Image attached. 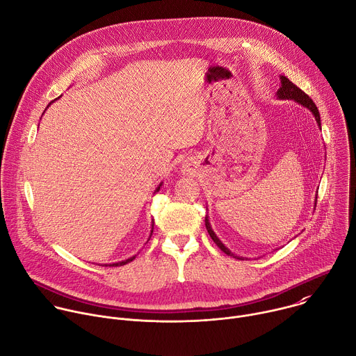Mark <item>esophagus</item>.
Instances as JSON below:
<instances>
[{
	"label": "esophagus",
	"instance_id": "34e87169",
	"mask_svg": "<svg viewBox=\"0 0 356 356\" xmlns=\"http://www.w3.org/2000/svg\"><path fill=\"white\" fill-rule=\"evenodd\" d=\"M190 170H191V169H190L188 166H183V172H184V173H190Z\"/></svg>",
	"mask_w": 356,
	"mask_h": 356
}]
</instances>
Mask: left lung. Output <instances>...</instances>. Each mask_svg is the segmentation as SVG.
Listing matches in <instances>:
<instances>
[{"mask_svg":"<svg viewBox=\"0 0 356 356\" xmlns=\"http://www.w3.org/2000/svg\"><path fill=\"white\" fill-rule=\"evenodd\" d=\"M280 79H281V86H280V89L277 90V99H280V100H293V102L299 103L300 106L306 107L307 110H310L312 114H313V117H314L316 123H317V126H318L320 130H321L320 113H318V108L316 107V104L313 103V100H312L302 89H299L296 85H293L286 76L280 75ZM316 201H317V197L314 198V208H316ZM205 226H207V230H208V233H209V236H211V239L215 242V245H216L225 254L232 256V257L238 259V260H243V257H239V256L233 254V253L220 242V239L218 238L216 233L213 232V229H212V226H211V223H209V216H208V215H205Z\"/></svg>","mask_w":356,"mask_h":356,"instance_id":"8db88e82","label":"left lung"}]
</instances>
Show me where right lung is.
<instances>
[{"mask_svg": "<svg viewBox=\"0 0 356 356\" xmlns=\"http://www.w3.org/2000/svg\"><path fill=\"white\" fill-rule=\"evenodd\" d=\"M57 99H60V97H57ZM57 99H54V100H53V102H50V103H49V106H50V104H51V103H54V102H56V100H57ZM49 106H47V107H49ZM162 184H163V181H161V183H159V186H158V187H156V188H155V191H154V194H156V193H158V191H159V190H161V187H162ZM152 232H154V220H152V227H151V234H152ZM151 234H149V238H151ZM149 238H148V241H149ZM148 241H147V242H148ZM134 259H136V256H133V257H130V259H126V260H123V261H117V263H113V264H103V266H124V264H127V263H130V261H133V260H134Z\"/></svg>", "mask_w": 356, "mask_h": 356, "instance_id": "add662e5", "label": "right lung"}]
</instances>
